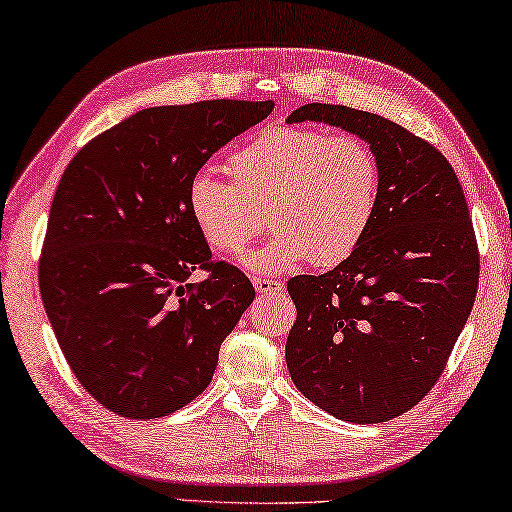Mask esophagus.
<instances>
[{
	"label": "esophagus",
	"mask_w": 512,
	"mask_h": 512,
	"mask_svg": "<svg viewBox=\"0 0 512 512\" xmlns=\"http://www.w3.org/2000/svg\"><path fill=\"white\" fill-rule=\"evenodd\" d=\"M253 284H255V291L262 293V295H277V293L284 291V286L280 282L266 280V277H255Z\"/></svg>",
	"instance_id": "esophagus-1"
}]
</instances>
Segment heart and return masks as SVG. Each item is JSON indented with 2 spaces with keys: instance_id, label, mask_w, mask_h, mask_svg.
Returning <instances> with one entry per match:
<instances>
[{
  "instance_id": "1",
  "label": "heart",
  "mask_w": 512,
  "mask_h": 512,
  "mask_svg": "<svg viewBox=\"0 0 512 512\" xmlns=\"http://www.w3.org/2000/svg\"><path fill=\"white\" fill-rule=\"evenodd\" d=\"M224 181L192 174L185 208L199 237L215 253L235 255L264 226L273 235L239 264L277 275L304 262L331 268L356 253L374 224L380 163L358 136L311 127H273L230 156Z\"/></svg>"
}]
</instances>
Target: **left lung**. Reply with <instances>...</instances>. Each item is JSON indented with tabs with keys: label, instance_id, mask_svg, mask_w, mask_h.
I'll return each instance as SVG.
<instances>
[{
	"label": "left lung",
	"instance_id": "8db88e82",
	"mask_svg": "<svg viewBox=\"0 0 512 512\" xmlns=\"http://www.w3.org/2000/svg\"><path fill=\"white\" fill-rule=\"evenodd\" d=\"M362 138L380 163L378 210L365 241L324 275L286 284L297 320L286 340L295 387L342 421L383 423L439 380L479 284L463 188L448 159L378 114L311 102L286 118Z\"/></svg>",
	"mask_w": 512,
	"mask_h": 512
}]
</instances>
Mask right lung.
I'll return each instance as SVG.
<instances>
[{
    "label": "right lung",
    "mask_w": 512,
    "mask_h": 512,
    "mask_svg": "<svg viewBox=\"0 0 512 512\" xmlns=\"http://www.w3.org/2000/svg\"><path fill=\"white\" fill-rule=\"evenodd\" d=\"M273 100H203L136 111L73 156L55 190L40 293L82 387L118 416L161 418L210 385L219 347L255 300L239 268L212 262L185 188ZM194 270H206L192 283Z\"/></svg>",
    "instance_id": "obj_1"
}]
</instances>
